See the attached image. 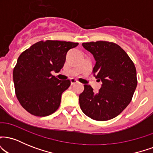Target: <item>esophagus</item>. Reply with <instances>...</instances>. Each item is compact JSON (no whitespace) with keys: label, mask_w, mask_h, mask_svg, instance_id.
I'll list each match as a JSON object with an SVG mask.
<instances>
[{"label":"esophagus","mask_w":153,"mask_h":153,"mask_svg":"<svg viewBox=\"0 0 153 153\" xmlns=\"http://www.w3.org/2000/svg\"><path fill=\"white\" fill-rule=\"evenodd\" d=\"M79 47H80V45H79Z\"/></svg>","instance_id":"1"}]
</instances>
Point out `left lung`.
<instances>
[{
	"label": "left lung",
	"instance_id": "1",
	"mask_svg": "<svg viewBox=\"0 0 153 153\" xmlns=\"http://www.w3.org/2000/svg\"><path fill=\"white\" fill-rule=\"evenodd\" d=\"M71 42H39L20 54L13 72L15 93L23 108L36 117H47L60 105L61 96L71 85L63 68L66 54L78 46Z\"/></svg>",
	"mask_w": 153,
	"mask_h": 153
}]
</instances>
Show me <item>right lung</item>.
<instances>
[{
	"label": "right lung",
	"instance_id": "1",
	"mask_svg": "<svg viewBox=\"0 0 153 153\" xmlns=\"http://www.w3.org/2000/svg\"><path fill=\"white\" fill-rule=\"evenodd\" d=\"M96 60L94 76L101 81L99 91L89 85L79 96L81 110L96 121L117 117L130 103L137 85L136 68L131 59L117 44L99 41L82 44Z\"/></svg>",
	"mask_w": 153,
	"mask_h": 153
}]
</instances>
